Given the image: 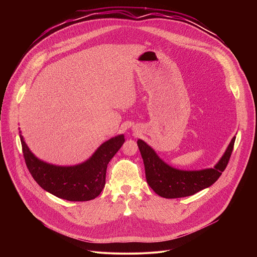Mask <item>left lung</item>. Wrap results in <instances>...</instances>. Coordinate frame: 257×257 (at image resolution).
I'll return each instance as SVG.
<instances>
[{"mask_svg": "<svg viewBox=\"0 0 257 257\" xmlns=\"http://www.w3.org/2000/svg\"><path fill=\"white\" fill-rule=\"evenodd\" d=\"M236 136H234L222 158L213 168L202 170H179L164 162L153 148L145 141L138 139L148 184L164 198H180L193 195L209 186L225 171L233 152Z\"/></svg>", "mask_w": 257, "mask_h": 257, "instance_id": "left-lung-1", "label": "left lung"}]
</instances>
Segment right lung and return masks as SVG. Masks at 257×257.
I'll list each match as a JSON object with an SVG mask.
<instances>
[{
  "mask_svg": "<svg viewBox=\"0 0 257 257\" xmlns=\"http://www.w3.org/2000/svg\"><path fill=\"white\" fill-rule=\"evenodd\" d=\"M19 133L25 163L33 179L46 191L69 201H87L100 194L105 184L107 164L125 142L124 134L117 135L99 145L85 162L74 166H57L36 158L25 143L21 131Z\"/></svg>",
  "mask_w": 257,
  "mask_h": 257,
  "instance_id": "right-lung-1",
  "label": "right lung"
}]
</instances>
